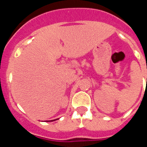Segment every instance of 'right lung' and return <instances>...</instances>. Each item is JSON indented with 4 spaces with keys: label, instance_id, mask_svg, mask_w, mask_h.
I'll use <instances>...</instances> for the list:
<instances>
[{
    "label": "right lung",
    "instance_id": "obj_1",
    "mask_svg": "<svg viewBox=\"0 0 147 147\" xmlns=\"http://www.w3.org/2000/svg\"><path fill=\"white\" fill-rule=\"evenodd\" d=\"M56 120H57V119H55V120H51V121H56Z\"/></svg>",
    "mask_w": 147,
    "mask_h": 147
}]
</instances>
